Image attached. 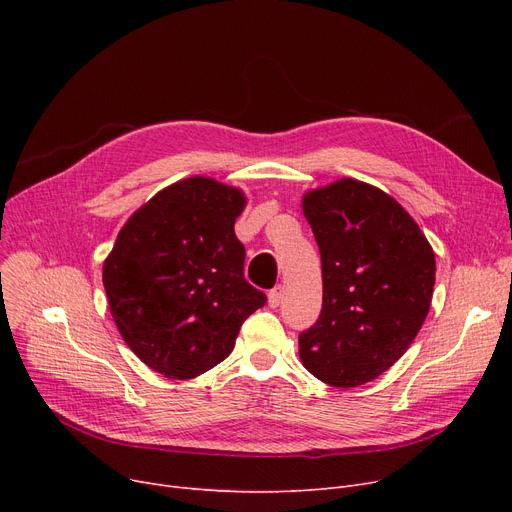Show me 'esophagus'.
<instances>
[{
  "mask_svg": "<svg viewBox=\"0 0 512 512\" xmlns=\"http://www.w3.org/2000/svg\"><path fill=\"white\" fill-rule=\"evenodd\" d=\"M282 294H284V288L282 286H276L274 290H270V294H267V303H270L272 309L280 307L282 303Z\"/></svg>",
  "mask_w": 512,
  "mask_h": 512,
  "instance_id": "obj_1",
  "label": "esophagus"
}]
</instances>
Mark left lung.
<instances>
[{
    "label": "left lung",
    "instance_id": "8db88e82",
    "mask_svg": "<svg viewBox=\"0 0 512 512\" xmlns=\"http://www.w3.org/2000/svg\"><path fill=\"white\" fill-rule=\"evenodd\" d=\"M321 255L324 303L299 334L303 365L336 388L390 369L432 303L436 257L411 215L371 184L342 178L303 199Z\"/></svg>",
    "mask_w": 512,
    "mask_h": 512
}]
</instances>
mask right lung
<instances>
[{"instance_id":"obj_1","label":"right lung","mask_w":512,"mask_h":512,"mask_svg":"<svg viewBox=\"0 0 512 512\" xmlns=\"http://www.w3.org/2000/svg\"><path fill=\"white\" fill-rule=\"evenodd\" d=\"M238 188L193 176L147 201L103 263L116 326L145 365L191 380L222 363L265 294L245 280Z\"/></svg>"}]
</instances>
